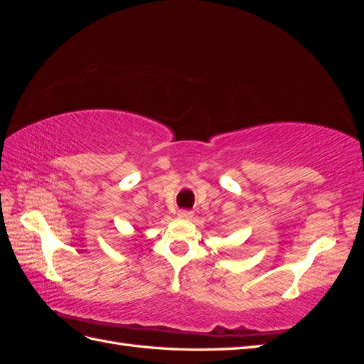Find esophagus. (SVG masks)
<instances>
[{"label":"esophagus","instance_id":"1","mask_svg":"<svg viewBox=\"0 0 364 364\" xmlns=\"http://www.w3.org/2000/svg\"><path fill=\"white\" fill-rule=\"evenodd\" d=\"M178 215L181 218H191L193 217V211H190V209H181V211H178Z\"/></svg>","mask_w":364,"mask_h":364}]
</instances>
